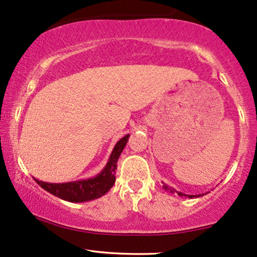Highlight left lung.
I'll return each mask as SVG.
<instances>
[{"label": "left lung", "mask_w": 257, "mask_h": 257, "mask_svg": "<svg viewBox=\"0 0 257 257\" xmlns=\"http://www.w3.org/2000/svg\"><path fill=\"white\" fill-rule=\"evenodd\" d=\"M163 187H164V189H167V190L170 189V188H168V187H167V186H163ZM173 190H174V191H176L175 189H173ZM173 190H170V191H172V193H173ZM176 193L179 194L180 196H187V197H189V198H193V197H198V196H202V195H204V194H198V195H187V194H182V193H180V191H176Z\"/></svg>", "instance_id": "1"}]
</instances>
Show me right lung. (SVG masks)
I'll return each instance as SVG.
<instances>
[{
  "mask_svg": "<svg viewBox=\"0 0 257 257\" xmlns=\"http://www.w3.org/2000/svg\"><path fill=\"white\" fill-rule=\"evenodd\" d=\"M128 139L129 134L116 143L103 170L93 179L74 181V182L67 183H48L37 179L34 180L48 193L62 198L64 201H69V202H85V201H91L103 196L114 186L117 160L122 150L124 149Z\"/></svg>",
  "mask_w": 257,
  "mask_h": 257,
  "instance_id": "right-lung-1",
  "label": "right lung"
}]
</instances>
